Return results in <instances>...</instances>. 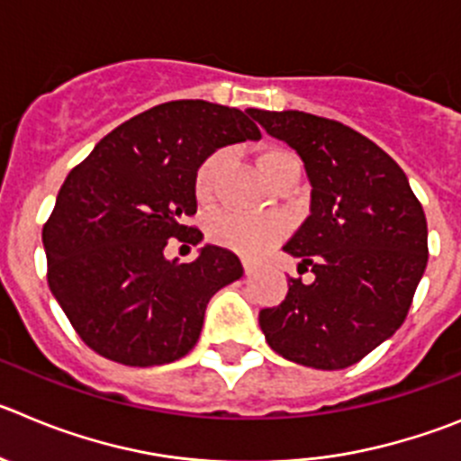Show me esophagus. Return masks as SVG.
<instances>
[{"label":"esophagus","instance_id":"esophagus-1","mask_svg":"<svg viewBox=\"0 0 461 461\" xmlns=\"http://www.w3.org/2000/svg\"><path fill=\"white\" fill-rule=\"evenodd\" d=\"M244 272H247V274L253 272V263H251V260H244Z\"/></svg>","mask_w":461,"mask_h":461}]
</instances>
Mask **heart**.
Listing matches in <instances>:
<instances>
[{
    "label": "heart",
    "mask_w": 461,
    "mask_h": 461,
    "mask_svg": "<svg viewBox=\"0 0 461 461\" xmlns=\"http://www.w3.org/2000/svg\"><path fill=\"white\" fill-rule=\"evenodd\" d=\"M226 158V150H214L212 155L203 159L196 176H194V192H196L198 201L212 198ZM294 164H297L294 155L283 150V148H269V150L260 153V167L265 168L269 180L276 178L285 167H294ZM208 233L214 242L223 244V247L242 253H256L269 247L283 233V223L274 217H249V214L223 210V212L212 214L208 223Z\"/></svg>",
    "instance_id": "obj_1"
}]
</instances>
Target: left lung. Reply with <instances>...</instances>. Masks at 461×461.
I'll list each match as a JSON object with an SVG mask.
<instances>
[{
  "instance_id": "obj_1",
  "label": "left lung",
  "mask_w": 461,
  "mask_h": 461,
  "mask_svg": "<svg viewBox=\"0 0 461 461\" xmlns=\"http://www.w3.org/2000/svg\"><path fill=\"white\" fill-rule=\"evenodd\" d=\"M302 158L311 214L283 251L311 267L260 311L269 348L288 361L340 370L393 336L428 265V221L402 168L348 125L306 112L249 109Z\"/></svg>"
}]
</instances>
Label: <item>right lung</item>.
Instances as JSON below:
<instances>
[{
    "mask_svg": "<svg viewBox=\"0 0 461 461\" xmlns=\"http://www.w3.org/2000/svg\"><path fill=\"white\" fill-rule=\"evenodd\" d=\"M251 113L205 100L148 109L100 139L68 173L43 228L48 283L100 357L150 368L196 345L212 294L244 274L233 251L205 244L167 260L171 238L198 244L194 176L217 148L256 141Z\"/></svg>",
    "mask_w": 461,
    "mask_h": 461,
    "instance_id": "1",
    "label": "right lung"
}]
</instances>
